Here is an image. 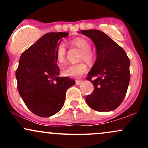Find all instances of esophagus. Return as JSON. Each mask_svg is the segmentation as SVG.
<instances>
[{
    "label": "esophagus",
    "instance_id": "obj_1",
    "mask_svg": "<svg viewBox=\"0 0 148 148\" xmlns=\"http://www.w3.org/2000/svg\"><path fill=\"white\" fill-rule=\"evenodd\" d=\"M81 83H82V81H76V85H77V86L81 84Z\"/></svg>",
    "mask_w": 148,
    "mask_h": 148
}]
</instances>
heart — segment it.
Wrapping results in <instances>:
<instances>
[{"label":"heart","instance_id":"b5f03b06","mask_svg":"<svg viewBox=\"0 0 148 148\" xmlns=\"http://www.w3.org/2000/svg\"><path fill=\"white\" fill-rule=\"evenodd\" d=\"M72 46L78 47L82 53L81 54V59H84L88 62H92L94 60V54L91 51L90 45L89 42L83 37H76L73 39L69 42ZM66 55H67V49L64 43H60L57 47L56 50V58L60 64H63L66 60ZM88 70V67L84 62L72 64L65 67L62 73L64 76L69 77H79Z\"/></svg>","mask_w":148,"mask_h":148}]
</instances>
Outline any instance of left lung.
I'll use <instances>...</instances> for the list:
<instances>
[{"label": "left lung", "mask_w": 148, "mask_h": 148, "mask_svg": "<svg viewBox=\"0 0 148 148\" xmlns=\"http://www.w3.org/2000/svg\"><path fill=\"white\" fill-rule=\"evenodd\" d=\"M81 33L93 42L97 58L86 79L94 86L92 94L86 97L93 110L108 112L120 106L126 95L130 80V60L124 49L99 30ZM96 78L93 81L91 79Z\"/></svg>", "instance_id": "obj_1"}]
</instances>
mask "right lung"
<instances>
[{"label":"right lung","mask_w":148,"mask_h":148,"mask_svg":"<svg viewBox=\"0 0 148 148\" xmlns=\"http://www.w3.org/2000/svg\"><path fill=\"white\" fill-rule=\"evenodd\" d=\"M68 33H49L21 54L16 72L18 91L26 106L42 118L57 113L63 106L67 89L75 81L59 77L56 50Z\"/></svg>","instance_id":"1"}]
</instances>
